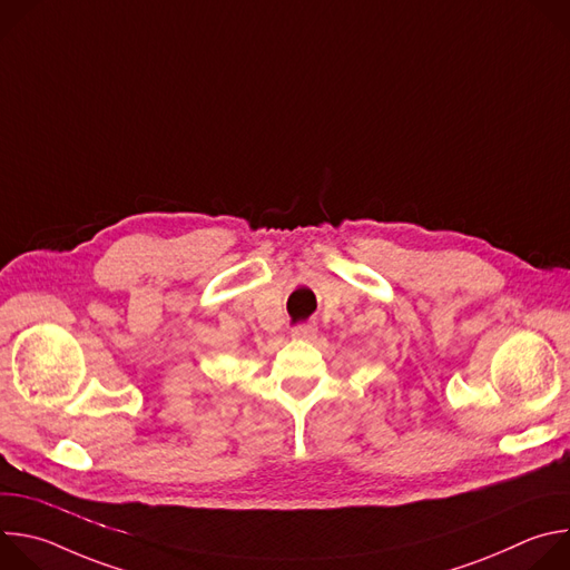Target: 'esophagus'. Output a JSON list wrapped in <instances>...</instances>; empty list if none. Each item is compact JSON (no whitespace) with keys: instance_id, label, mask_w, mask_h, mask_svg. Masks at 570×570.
Listing matches in <instances>:
<instances>
[{"instance_id":"1","label":"esophagus","mask_w":570,"mask_h":570,"mask_svg":"<svg viewBox=\"0 0 570 570\" xmlns=\"http://www.w3.org/2000/svg\"><path fill=\"white\" fill-rule=\"evenodd\" d=\"M315 332H317V327L313 322H304V324H297V327L291 330V336L297 338V341H308V338L315 336Z\"/></svg>"}]
</instances>
